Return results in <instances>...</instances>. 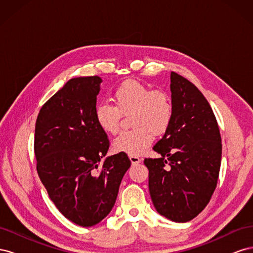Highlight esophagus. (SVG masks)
Instances as JSON below:
<instances>
[{"mask_svg": "<svg viewBox=\"0 0 253 253\" xmlns=\"http://www.w3.org/2000/svg\"><path fill=\"white\" fill-rule=\"evenodd\" d=\"M128 158H129V160H131V163L133 165L139 164V163H141V160H142L139 156H136V155H128Z\"/></svg>", "mask_w": 253, "mask_h": 253, "instance_id": "obj_1", "label": "esophagus"}]
</instances>
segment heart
<instances>
[{
  "label": "heart",
  "mask_w": 253,
  "mask_h": 253,
  "mask_svg": "<svg viewBox=\"0 0 253 253\" xmlns=\"http://www.w3.org/2000/svg\"><path fill=\"white\" fill-rule=\"evenodd\" d=\"M114 105L101 103L95 109V120L101 131L116 134L120 114L132 111L131 131L120 133L113 142L114 149L128 155H140L154 139L169 126L172 104L169 96L160 89H151L145 84L127 80L112 91Z\"/></svg>",
  "instance_id": "obj_1"
}]
</instances>
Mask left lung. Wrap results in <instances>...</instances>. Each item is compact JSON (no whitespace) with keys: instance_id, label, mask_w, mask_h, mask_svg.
<instances>
[{"instance_id":"1","label":"left lung","mask_w":253,"mask_h":253,"mask_svg":"<svg viewBox=\"0 0 253 253\" xmlns=\"http://www.w3.org/2000/svg\"><path fill=\"white\" fill-rule=\"evenodd\" d=\"M172 118L153 150L159 158H145L149 191L156 211L176 223L196 217L217 185L221 139L209 102L193 83L171 73Z\"/></svg>"}]
</instances>
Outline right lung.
<instances>
[{
    "label": "right lung",
    "instance_id": "obj_1",
    "mask_svg": "<svg viewBox=\"0 0 253 253\" xmlns=\"http://www.w3.org/2000/svg\"><path fill=\"white\" fill-rule=\"evenodd\" d=\"M98 76L68 80L45 103L35 129L37 171L57 209L76 225L108 215L131 167L124 152L105 156L110 142L96 124Z\"/></svg>",
    "mask_w": 253,
    "mask_h": 253
}]
</instances>
